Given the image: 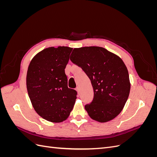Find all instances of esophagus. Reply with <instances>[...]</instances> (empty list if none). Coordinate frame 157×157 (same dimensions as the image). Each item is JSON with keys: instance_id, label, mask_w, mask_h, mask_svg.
<instances>
[{"instance_id": "1", "label": "esophagus", "mask_w": 157, "mask_h": 157, "mask_svg": "<svg viewBox=\"0 0 157 157\" xmlns=\"http://www.w3.org/2000/svg\"><path fill=\"white\" fill-rule=\"evenodd\" d=\"M76 90H77V92H78V94L80 93V88H79V87H77V88H76Z\"/></svg>"}]
</instances>
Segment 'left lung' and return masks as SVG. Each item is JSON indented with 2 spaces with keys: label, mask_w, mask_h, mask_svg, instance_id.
I'll return each instance as SVG.
<instances>
[{
  "label": "left lung",
  "mask_w": 157,
  "mask_h": 157,
  "mask_svg": "<svg viewBox=\"0 0 157 157\" xmlns=\"http://www.w3.org/2000/svg\"><path fill=\"white\" fill-rule=\"evenodd\" d=\"M70 59L91 80L94 98L84 106L90 118L99 122L115 118L130 90L128 71L122 59L102 47L87 46L74 48Z\"/></svg>",
  "instance_id": "left-lung-1"
}]
</instances>
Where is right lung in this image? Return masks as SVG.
<instances>
[{"mask_svg": "<svg viewBox=\"0 0 157 157\" xmlns=\"http://www.w3.org/2000/svg\"><path fill=\"white\" fill-rule=\"evenodd\" d=\"M73 48L49 47L31 60L27 73V89L35 111L44 119L61 122L73 108L77 92L67 86L65 73Z\"/></svg>", "mask_w": 157, "mask_h": 157, "instance_id": "obj_1", "label": "right lung"}]
</instances>
